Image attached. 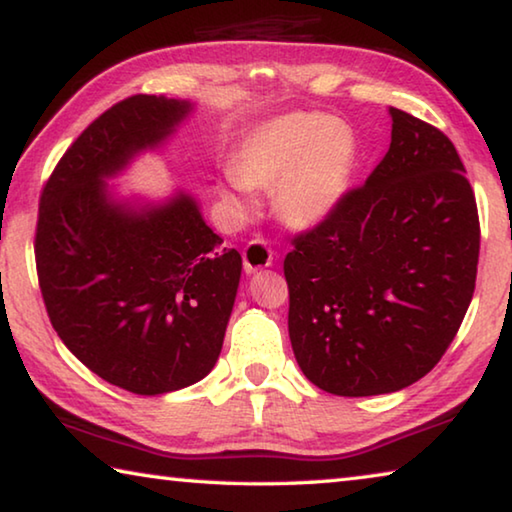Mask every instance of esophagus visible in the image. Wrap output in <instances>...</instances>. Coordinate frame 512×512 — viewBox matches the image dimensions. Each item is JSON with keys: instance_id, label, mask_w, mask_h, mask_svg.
I'll return each mask as SVG.
<instances>
[{"instance_id": "esophagus-1", "label": "esophagus", "mask_w": 512, "mask_h": 512, "mask_svg": "<svg viewBox=\"0 0 512 512\" xmlns=\"http://www.w3.org/2000/svg\"><path fill=\"white\" fill-rule=\"evenodd\" d=\"M241 257H244L246 273H257V271H262V268H268L273 264V250L266 246L264 239L248 241Z\"/></svg>"}]
</instances>
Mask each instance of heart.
<instances>
[{
    "label": "heart",
    "instance_id": "obj_1",
    "mask_svg": "<svg viewBox=\"0 0 512 512\" xmlns=\"http://www.w3.org/2000/svg\"><path fill=\"white\" fill-rule=\"evenodd\" d=\"M357 142L348 124L316 112H291L255 126L219 192L246 210V196L275 192V210L293 230L325 223L348 194Z\"/></svg>",
    "mask_w": 512,
    "mask_h": 512
}]
</instances>
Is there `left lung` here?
<instances>
[{
    "label": "left lung",
    "instance_id": "left-lung-1",
    "mask_svg": "<svg viewBox=\"0 0 512 512\" xmlns=\"http://www.w3.org/2000/svg\"><path fill=\"white\" fill-rule=\"evenodd\" d=\"M388 115L391 146L366 185L284 259L298 366L343 397L427 375L463 323L479 264V214L454 144L409 112Z\"/></svg>",
    "mask_w": 512,
    "mask_h": 512
}]
</instances>
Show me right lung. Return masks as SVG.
I'll return each instance as SVG.
<instances>
[{"label": "right lung", "instance_id": "right-lung-1", "mask_svg": "<svg viewBox=\"0 0 512 512\" xmlns=\"http://www.w3.org/2000/svg\"><path fill=\"white\" fill-rule=\"evenodd\" d=\"M187 99L137 94L103 112L56 164L40 198L36 266L67 350L135 395L210 375L235 307L241 255L205 223L196 198L119 196L117 178L169 144Z\"/></svg>", "mask_w": 512, "mask_h": 512}]
</instances>
